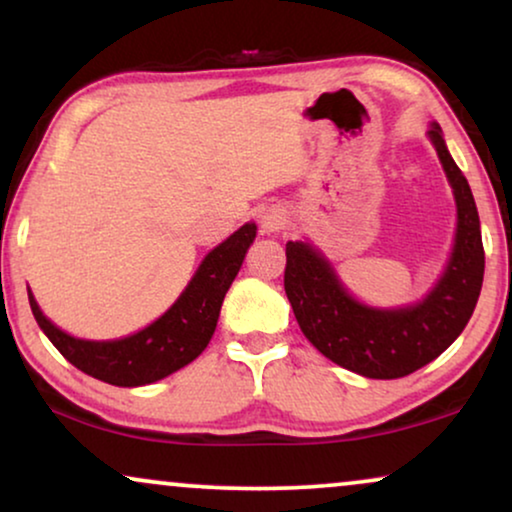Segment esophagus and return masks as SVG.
Returning <instances> with one entry per match:
<instances>
[{"label":"esophagus","instance_id":"1","mask_svg":"<svg viewBox=\"0 0 512 512\" xmlns=\"http://www.w3.org/2000/svg\"><path fill=\"white\" fill-rule=\"evenodd\" d=\"M286 226V212L279 207H272V209H265L263 216H261V228L263 233H279V230H284Z\"/></svg>","mask_w":512,"mask_h":512}]
</instances>
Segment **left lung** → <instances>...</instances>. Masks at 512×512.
I'll use <instances>...</instances> for the list:
<instances>
[{"label": "left lung", "instance_id": "8db88e82", "mask_svg": "<svg viewBox=\"0 0 512 512\" xmlns=\"http://www.w3.org/2000/svg\"><path fill=\"white\" fill-rule=\"evenodd\" d=\"M426 135L452 186L457 228L450 258L422 300L396 307L363 303L310 240L286 242L284 289L300 331L326 359L370 380H396L438 359L466 328L482 289L485 249L471 186L436 121Z\"/></svg>", "mask_w": 512, "mask_h": 512}]
</instances>
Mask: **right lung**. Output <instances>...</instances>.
Returning <instances> with one entry per match:
<instances>
[{"mask_svg":"<svg viewBox=\"0 0 512 512\" xmlns=\"http://www.w3.org/2000/svg\"><path fill=\"white\" fill-rule=\"evenodd\" d=\"M256 223H244L209 251L179 298L149 326L114 340L76 338L41 312L30 286L34 319L55 349L83 373L114 387H144L198 359L212 340L223 298L256 240Z\"/></svg>","mask_w":512,"mask_h":512,"instance_id":"right-lung-1","label":"right lung"}]
</instances>
